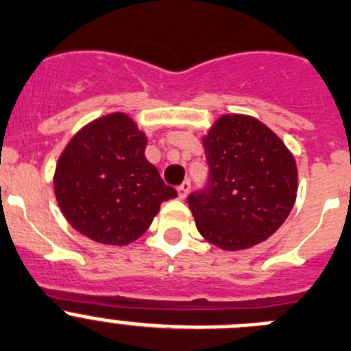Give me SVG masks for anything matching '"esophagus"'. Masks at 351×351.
I'll list each match as a JSON object with an SVG mask.
<instances>
[{
    "label": "esophagus",
    "mask_w": 351,
    "mask_h": 351,
    "mask_svg": "<svg viewBox=\"0 0 351 351\" xmlns=\"http://www.w3.org/2000/svg\"><path fill=\"white\" fill-rule=\"evenodd\" d=\"M189 191H191V182H189V180H185V182L178 186V197L185 199L186 194H189Z\"/></svg>",
    "instance_id": "1"
}]
</instances>
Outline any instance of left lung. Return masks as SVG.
<instances>
[{
    "instance_id": "left-lung-1",
    "label": "left lung",
    "mask_w": 351,
    "mask_h": 351,
    "mask_svg": "<svg viewBox=\"0 0 351 351\" xmlns=\"http://www.w3.org/2000/svg\"><path fill=\"white\" fill-rule=\"evenodd\" d=\"M208 183L189 195L199 234L225 251L267 241L296 201L293 154L261 121L225 114L202 136Z\"/></svg>"
}]
</instances>
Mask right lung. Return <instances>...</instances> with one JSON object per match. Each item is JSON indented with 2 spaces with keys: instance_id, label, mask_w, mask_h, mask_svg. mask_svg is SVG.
Here are the masks:
<instances>
[{
  "instance_id": "right-lung-1",
  "label": "right lung",
  "mask_w": 351,
  "mask_h": 351,
  "mask_svg": "<svg viewBox=\"0 0 351 351\" xmlns=\"http://www.w3.org/2000/svg\"><path fill=\"white\" fill-rule=\"evenodd\" d=\"M147 136L124 112L91 121L72 136L55 169V197L65 220L107 245L136 241L160 204L175 199L145 157Z\"/></svg>"
}]
</instances>
